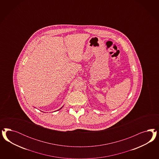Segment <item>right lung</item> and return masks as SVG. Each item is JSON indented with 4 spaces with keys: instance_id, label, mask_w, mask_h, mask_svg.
<instances>
[{
    "instance_id": "right-lung-1",
    "label": "right lung",
    "mask_w": 159,
    "mask_h": 159,
    "mask_svg": "<svg viewBox=\"0 0 159 159\" xmlns=\"http://www.w3.org/2000/svg\"><path fill=\"white\" fill-rule=\"evenodd\" d=\"M61 108H60V109H61Z\"/></svg>"
}]
</instances>
